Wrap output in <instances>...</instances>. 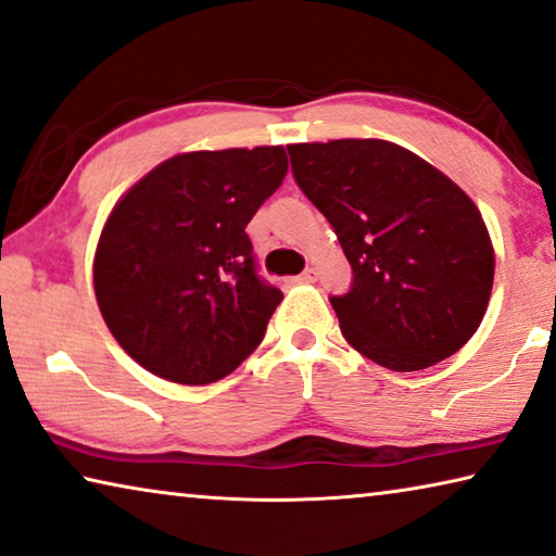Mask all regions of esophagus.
<instances>
[{"label": "esophagus", "mask_w": 556, "mask_h": 556, "mask_svg": "<svg viewBox=\"0 0 556 556\" xmlns=\"http://www.w3.org/2000/svg\"><path fill=\"white\" fill-rule=\"evenodd\" d=\"M316 279H319V271H316L314 267H306L302 275L296 277L299 285H312V281H316Z\"/></svg>", "instance_id": "1"}]
</instances>
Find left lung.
I'll list each match as a JSON object with an SVG mask.
<instances>
[{"label": "left lung", "instance_id": "1", "mask_svg": "<svg viewBox=\"0 0 556 556\" xmlns=\"http://www.w3.org/2000/svg\"><path fill=\"white\" fill-rule=\"evenodd\" d=\"M294 180L354 269L331 296L343 339L391 371L453 356L488 312L495 252L475 202L416 153L378 138L287 146Z\"/></svg>", "mask_w": 556, "mask_h": 556}]
</instances>
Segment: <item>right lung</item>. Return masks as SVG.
<instances>
[{
    "label": "right lung",
    "mask_w": 556,
    "mask_h": 556,
    "mask_svg": "<svg viewBox=\"0 0 556 556\" xmlns=\"http://www.w3.org/2000/svg\"><path fill=\"white\" fill-rule=\"evenodd\" d=\"M287 167L281 146L180 153L111 210L93 257L96 302L146 371L205 386L260 346L285 294L257 275L244 227Z\"/></svg>",
    "instance_id": "add662e5"
}]
</instances>
